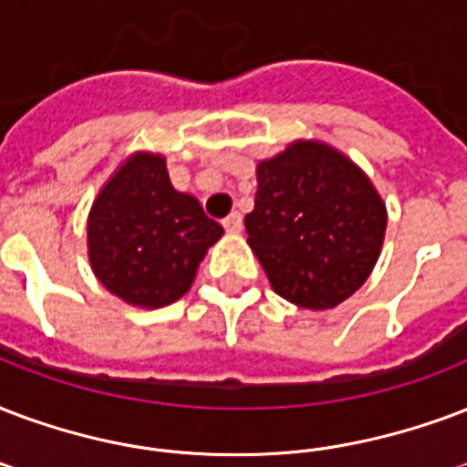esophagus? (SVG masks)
Listing matches in <instances>:
<instances>
[{"mask_svg":"<svg viewBox=\"0 0 467 467\" xmlns=\"http://www.w3.org/2000/svg\"><path fill=\"white\" fill-rule=\"evenodd\" d=\"M223 227H225L227 233H240V230H242V215H240V213H230V215L223 220Z\"/></svg>","mask_w":467,"mask_h":467,"instance_id":"1","label":"esophagus"}]
</instances>
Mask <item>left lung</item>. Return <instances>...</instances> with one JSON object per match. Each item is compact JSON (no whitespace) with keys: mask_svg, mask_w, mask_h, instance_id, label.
Listing matches in <instances>:
<instances>
[{"mask_svg":"<svg viewBox=\"0 0 467 467\" xmlns=\"http://www.w3.org/2000/svg\"><path fill=\"white\" fill-rule=\"evenodd\" d=\"M244 227L272 289L301 308L326 311L368 281L387 210L350 159L318 141H296L257 166Z\"/></svg>","mask_w":467,"mask_h":467,"instance_id":"1","label":"left lung"}]
</instances>
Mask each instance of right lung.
Listing matches in <instances>:
<instances>
[{
    "label": "right lung",
    "instance_id": "add662e5",
    "mask_svg": "<svg viewBox=\"0 0 467 467\" xmlns=\"http://www.w3.org/2000/svg\"><path fill=\"white\" fill-rule=\"evenodd\" d=\"M223 227L171 186L163 156L137 154L109 178L88 218L92 272L131 306L159 308L191 289Z\"/></svg>",
    "mask_w": 467,
    "mask_h": 467
}]
</instances>
